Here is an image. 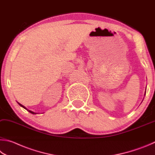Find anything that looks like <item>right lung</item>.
Returning <instances> with one entry per match:
<instances>
[{
	"label": "right lung",
	"mask_w": 155,
	"mask_h": 155,
	"mask_svg": "<svg viewBox=\"0 0 155 155\" xmlns=\"http://www.w3.org/2000/svg\"><path fill=\"white\" fill-rule=\"evenodd\" d=\"M18 104H19V103H18ZM19 105H20V106H21V107H24V109H26V110H28V112H29L30 113H31V114H37V113H35V112H32V111H31V110H27V109H26V108L25 107H24V105H21V104H19Z\"/></svg>",
	"instance_id": "add662e5"
}]
</instances>
